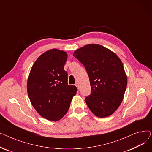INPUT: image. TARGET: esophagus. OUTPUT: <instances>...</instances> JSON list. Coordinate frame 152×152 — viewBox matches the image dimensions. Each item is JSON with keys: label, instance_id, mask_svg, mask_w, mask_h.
I'll list each match as a JSON object with an SVG mask.
<instances>
[{"label": "esophagus", "instance_id": "34e87169", "mask_svg": "<svg viewBox=\"0 0 152 152\" xmlns=\"http://www.w3.org/2000/svg\"><path fill=\"white\" fill-rule=\"evenodd\" d=\"M75 86L77 87V89H79V84L77 83H76L75 84Z\"/></svg>", "mask_w": 152, "mask_h": 152}]
</instances>
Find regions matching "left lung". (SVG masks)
Returning a JSON list of instances; mask_svg holds the SVG:
<instances>
[{
    "label": "left lung",
    "mask_w": 152,
    "mask_h": 152,
    "mask_svg": "<svg viewBox=\"0 0 152 152\" xmlns=\"http://www.w3.org/2000/svg\"><path fill=\"white\" fill-rule=\"evenodd\" d=\"M73 56L82 63L89 75L91 94L85 102L97 117L112 115L121 105L127 79L121 60L110 49L96 44H87Z\"/></svg>",
    "instance_id": "8db88e82"
}]
</instances>
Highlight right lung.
Returning <instances> with one entry per match:
<instances>
[{
	"label": "right lung",
	"instance_id": "obj_1",
	"mask_svg": "<svg viewBox=\"0 0 152 152\" xmlns=\"http://www.w3.org/2000/svg\"><path fill=\"white\" fill-rule=\"evenodd\" d=\"M66 52L53 49L43 53L31 68L27 91L32 105L42 117L49 121L61 119L69 110L76 94L75 86L68 84L64 70Z\"/></svg>",
	"mask_w": 152,
	"mask_h": 152
}]
</instances>
